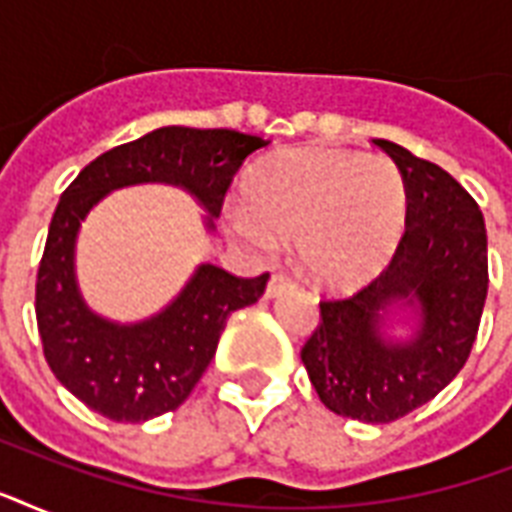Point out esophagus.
<instances>
[{
    "mask_svg": "<svg viewBox=\"0 0 512 512\" xmlns=\"http://www.w3.org/2000/svg\"><path fill=\"white\" fill-rule=\"evenodd\" d=\"M292 284H295V279H292V276H289L287 271H284V268H281V271H276L271 276V281H268V289H265V297H276L281 292V289H287V287H292Z\"/></svg>",
    "mask_w": 512,
    "mask_h": 512,
    "instance_id": "1",
    "label": "esophagus"
}]
</instances>
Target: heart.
<instances>
[{"label":"heart","mask_w":512,"mask_h":512,"mask_svg":"<svg viewBox=\"0 0 512 512\" xmlns=\"http://www.w3.org/2000/svg\"><path fill=\"white\" fill-rule=\"evenodd\" d=\"M249 209H231L233 233L252 247L300 239L316 279L350 287L380 271L406 225V180L393 159L332 148H295L265 162L247 183Z\"/></svg>","instance_id":"b5f03b06"}]
</instances>
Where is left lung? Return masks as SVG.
<instances>
[{
  "label": "left lung",
  "mask_w": 512,
  "mask_h": 512,
  "mask_svg": "<svg viewBox=\"0 0 512 512\" xmlns=\"http://www.w3.org/2000/svg\"><path fill=\"white\" fill-rule=\"evenodd\" d=\"M374 146L406 180V228L390 263L350 297L321 300V321L300 350L327 409L393 422L436 398L468 361L489 289L486 225L476 199L438 164L390 140ZM417 304L414 341L379 335L381 311Z\"/></svg>",
  "instance_id": "1"
}]
</instances>
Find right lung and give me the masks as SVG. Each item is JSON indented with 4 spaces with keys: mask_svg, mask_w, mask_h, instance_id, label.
<instances>
[{
    "mask_svg": "<svg viewBox=\"0 0 512 512\" xmlns=\"http://www.w3.org/2000/svg\"><path fill=\"white\" fill-rule=\"evenodd\" d=\"M265 146L236 130L162 127L100 154L63 191L36 273V327L52 374L92 412L116 422L175 412L215 356L228 316L260 300L268 273L241 279L201 265L159 316L119 327L95 316L76 289L74 241L84 215L122 185L175 183L217 217L244 159Z\"/></svg>",
    "mask_w": 512,
    "mask_h": 512,
    "instance_id": "add662e5",
    "label": "right lung"
}]
</instances>
